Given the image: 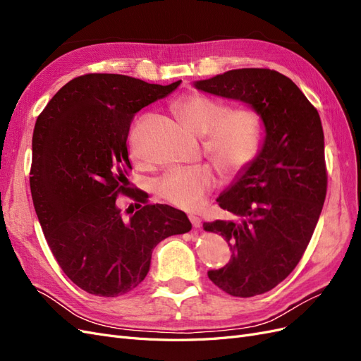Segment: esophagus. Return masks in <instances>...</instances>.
Here are the masks:
<instances>
[{
    "mask_svg": "<svg viewBox=\"0 0 361 361\" xmlns=\"http://www.w3.org/2000/svg\"><path fill=\"white\" fill-rule=\"evenodd\" d=\"M190 221H191V224H192V227H194V228H199V227H202V220H200L199 216L190 215Z\"/></svg>",
    "mask_w": 361,
    "mask_h": 361,
    "instance_id": "esophagus-1",
    "label": "esophagus"
}]
</instances>
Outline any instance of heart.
Masks as SVG:
<instances>
[{"label":"heart","instance_id":"1","mask_svg":"<svg viewBox=\"0 0 361 361\" xmlns=\"http://www.w3.org/2000/svg\"><path fill=\"white\" fill-rule=\"evenodd\" d=\"M174 113L194 134L204 137V152L224 176H235L256 158L262 123L250 106L228 108L204 94H190L174 104ZM216 185L214 170L202 166L173 169L155 183L161 199L180 209L200 207L206 194Z\"/></svg>","mask_w":361,"mask_h":361}]
</instances>
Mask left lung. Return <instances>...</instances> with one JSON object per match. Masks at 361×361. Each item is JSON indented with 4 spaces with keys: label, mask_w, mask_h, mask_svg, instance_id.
Instances as JSON below:
<instances>
[{
    "label": "left lung",
    "mask_w": 361,
    "mask_h": 361,
    "mask_svg": "<svg viewBox=\"0 0 361 361\" xmlns=\"http://www.w3.org/2000/svg\"><path fill=\"white\" fill-rule=\"evenodd\" d=\"M194 85L248 104L265 128L257 157L216 199L235 220L203 223L232 250L231 262L207 271V277L232 297H255L295 269L319 220L326 194L321 117L277 71L235 69Z\"/></svg>",
    "instance_id": "1"
}]
</instances>
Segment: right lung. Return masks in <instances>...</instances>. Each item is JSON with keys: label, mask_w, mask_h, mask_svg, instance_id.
Segmentation results:
<instances>
[{"label": "right lung", "mask_w": 361, "mask_h": 361, "mask_svg": "<svg viewBox=\"0 0 361 361\" xmlns=\"http://www.w3.org/2000/svg\"><path fill=\"white\" fill-rule=\"evenodd\" d=\"M179 84L87 73L63 85L36 120L32 203L54 257L85 292L114 298L134 290L162 239L191 231L187 214L149 204L147 194L129 188L126 179L135 113ZM118 193L137 202L129 217L115 204Z\"/></svg>", "instance_id": "1"}]
</instances>
